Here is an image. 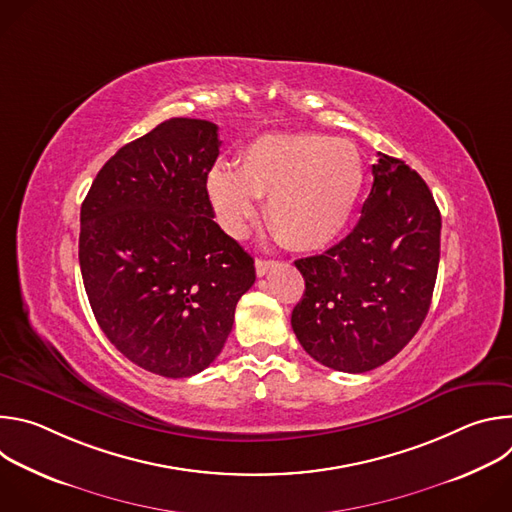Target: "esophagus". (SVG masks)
Wrapping results in <instances>:
<instances>
[{"label":"esophagus","instance_id":"obj_1","mask_svg":"<svg viewBox=\"0 0 512 512\" xmlns=\"http://www.w3.org/2000/svg\"><path fill=\"white\" fill-rule=\"evenodd\" d=\"M275 265H277V263L271 261V259H257V261H255V271H257L259 277H263V275H267Z\"/></svg>","mask_w":512,"mask_h":512}]
</instances>
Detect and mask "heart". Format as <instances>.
<instances>
[{
    "mask_svg": "<svg viewBox=\"0 0 512 512\" xmlns=\"http://www.w3.org/2000/svg\"><path fill=\"white\" fill-rule=\"evenodd\" d=\"M364 164L352 143L320 133H265L239 154V168L218 162L206 196L229 235H245L267 194L265 214L281 241L314 251L334 241L358 204Z\"/></svg>",
    "mask_w": 512,
    "mask_h": 512,
    "instance_id": "b5f03b06",
    "label": "heart"
}]
</instances>
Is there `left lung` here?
I'll use <instances>...</instances> for the list:
<instances>
[{"mask_svg": "<svg viewBox=\"0 0 512 512\" xmlns=\"http://www.w3.org/2000/svg\"><path fill=\"white\" fill-rule=\"evenodd\" d=\"M352 233L296 267L306 291L291 312L304 350L324 367L367 373L423 324L440 265L442 216L423 178L379 154Z\"/></svg>", "mask_w": 512, "mask_h": 512, "instance_id": "left-lung-1", "label": "left lung"}]
</instances>
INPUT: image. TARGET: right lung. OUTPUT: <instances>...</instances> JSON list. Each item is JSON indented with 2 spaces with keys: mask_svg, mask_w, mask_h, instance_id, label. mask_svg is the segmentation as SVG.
Here are the masks:
<instances>
[{
  "mask_svg": "<svg viewBox=\"0 0 512 512\" xmlns=\"http://www.w3.org/2000/svg\"><path fill=\"white\" fill-rule=\"evenodd\" d=\"M218 127L174 117L99 170L81 206L79 261L109 342L168 379L221 354L235 308L255 283L253 257L212 218L206 174Z\"/></svg>",
  "mask_w": 512,
  "mask_h": 512,
  "instance_id": "add662e5",
  "label": "right lung"
}]
</instances>
